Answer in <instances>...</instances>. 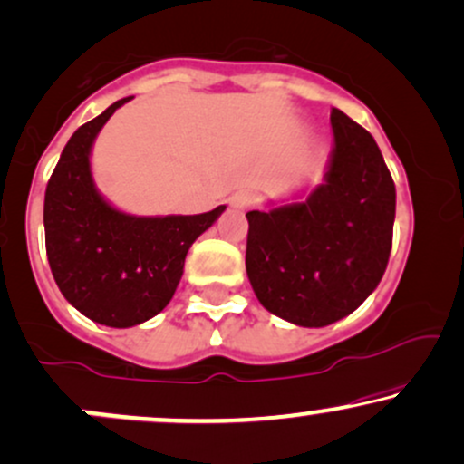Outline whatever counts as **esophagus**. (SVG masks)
Masks as SVG:
<instances>
[{
	"label": "esophagus",
	"mask_w": 464,
	"mask_h": 464,
	"mask_svg": "<svg viewBox=\"0 0 464 464\" xmlns=\"http://www.w3.org/2000/svg\"><path fill=\"white\" fill-rule=\"evenodd\" d=\"M230 204L234 206V208H238V210H247V208H252L254 206V195L252 193H237L234 195V198L230 199Z\"/></svg>",
	"instance_id": "esophagus-1"
}]
</instances>
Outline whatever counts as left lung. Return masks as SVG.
Listing matches in <instances>:
<instances>
[{
  "label": "left lung",
  "instance_id": "left-lung-1",
  "mask_svg": "<svg viewBox=\"0 0 464 464\" xmlns=\"http://www.w3.org/2000/svg\"><path fill=\"white\" fill-rule=\"evenodd\" d=\"M325 182L306 201L247 212L245 266L258 302L304 328L353 313L382 280L395 184L373 136L339 108Z\"/></svg>",
  "mask_w": 464,
  "mask_h": 464
}]
</instances>
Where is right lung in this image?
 <instances>
[{"label":"right lung","mask_w":464,"mask_h":464,"mask_svg":"<svg viewBox=\"0 0 464 464\" xmlns=\"http://www.w3.org/2000/svg\"><path fill=\"white\" fill-rule=\"evenodd\" d=\"M80 125L45 190V247L53 280L84 317L111 328H132L171 302L184 258L226 206L201 215L134 217L112 208L91 176V147L112 112Z\"/></svg>","instance_id":"1"}]
</instances>
